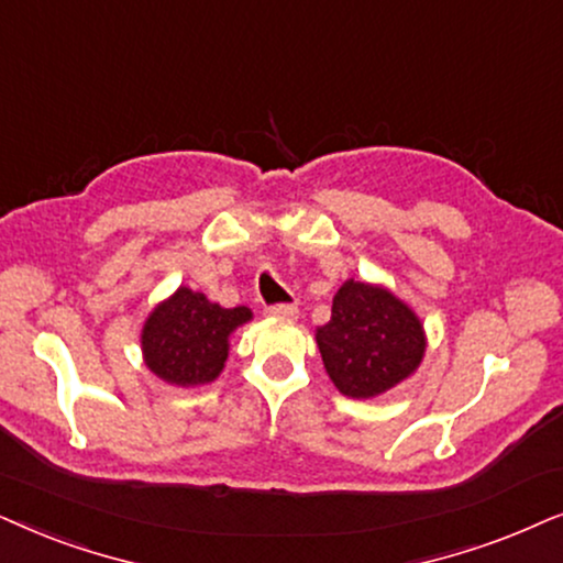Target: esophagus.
I'll return each instance as SVG.
<instances>
[{"instance_id": "1", "label": "esophagus", "mask_w": 563, "mask_h": 563, "mask_svg": "<svg viewBox=\"0 0 563 563\" xmlns=\"http://www.w3.org/2000/svg\"><path fill=\"white\" fill-rule=\"evenodd\" d=\"M296 306L294 303H273V306H267L265 309V313H269V317H283V319H290V317H296Z\"/></svg>"}]
</instances>
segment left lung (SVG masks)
I'll return each mask as SVG.
<instances>
[{
    "label": "left lung",
    "instance_id": "8db88e82",
    "mask_svg": "<svg viewBox=\"0 0 563 563\" xmlns=\"http://www.w3.org/2000/svg\"><path fill=\"white\" fill-rule=\"evenodd\" d=\"M329 378L344 396L371 399L401 384L424 355L419 319L386 288L347 280L332 301V319L317 329Z\"/></svg>",
    "mask_w": 563,
    "mask_h": 563
}]
</instances>
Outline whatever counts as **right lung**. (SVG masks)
I'll return each instance as SVG.
<instances>
[{
	"instance_id": "right-lung-1",
	"label": "right lung",
	"mask_w": 563,
	"mask_h": 563,
	"mask_svg": "<svg viewBox=\"0 0 563 563\" xmlns=\"http://www.w3.org/2000/svg\"><path fill=\"white\" fill-rule=\"evenodd\" d=\"M250 319L246 306L221 309L203 294L179 288L144 324L141 347L146 365L167 384H211L227 363L229 334Z\"/></svg>"
}]
</instances>
